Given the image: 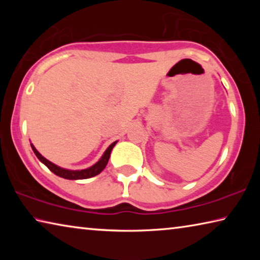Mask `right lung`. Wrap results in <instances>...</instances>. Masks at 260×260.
I'll return each mask as SVG.
<instances>
[{"mask_svg":"<svg viewBox=\"0 0 260 260\" xmlns=\"http://www.w3.org/2000/svg\"><path fill=\"white\" fill-rule=\"evenodd\" d=\"M118 141H114L113 143L110 144L108 147L107 150L104 151V153L102 155V157L100 158L98 162H95L93 166L88 167V169L85 170H68V169H63V167H60L58 165L54 164V162H51L50 160L46 159L45 157H43L40 152H39L35 147L33 146L32 143H30V147H32L33 151L35 153V156L39 158V160L41 162H43L48 169H49L52 173L58 175L60 178H64V179H68V180H83V179H89V178H93L95 175L100 174L102 171L105 169V166H107L108 161H109V158L110 155H111V151L113 147L116 146V143Z\"/></svg>","mask_w":260,"mask_h":260,"instance_id":"obj_1","label":"right lung"}]
</instances>
